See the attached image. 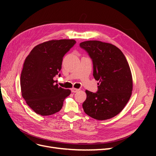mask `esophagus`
Segmentation results:
<instances>
[{
  "label": "esophagus",
  "mask_w": 156,
  "mask_h": 156,
  "mask_svg": "<svg viewBox=\"0 0 156 156\" xmlns=\"http://www.w3.org/2000/svg\"><path fill=\"white\" fill-rule=\"evenodd\" d=\"M79 91V89L78 88H72V92H73V93H75V92H77Z\"/></svg>",
  "instance_id": "obj_1"
}]
</instances>
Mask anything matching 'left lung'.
<instances>
[{
  "instance_id": "left-lung-1",
  "label": "left lung",
  "mask_w": 156,
  "mask_h": 156,
  "mask_svg": "<svg viewBox=\"0 0 156 156\" xmlns=\"http://www.w3.org/2000/svg\"><path fill=\"white\" fill-rule=\"evenodd\" d=\"M80 47L92 58L94 77L99 81L97 92L85 91L83 110L98 120L111 119L123 110L131 96L133 79L129 64L123 53L111 44L90 40L81 42Z\"/></svg>"
}]
</instances>
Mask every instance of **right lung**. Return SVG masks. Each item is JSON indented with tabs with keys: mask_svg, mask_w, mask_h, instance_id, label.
I'll list each match as a JSON object with an SVG mask.
<instances>
[{
	"mask_svg": "<svg viewBox=\"0 0 156 156\" xmlns=\"http://www.w3.org/2000/svg\"><path fill=\"white\" fill-rule=\"evenodd\" d=\"M75 43L67 39L45 41L27 56L21 74V94L36 114L49 116L58 112L71 94L70 90L55 84L53 77L62 68L63 56Z\"/></svg>",
	"mask_w": 156,
	"mask_h": 156,
	"instance_id": "add662e5",
	"label": "right lung"
}]
</instances>
